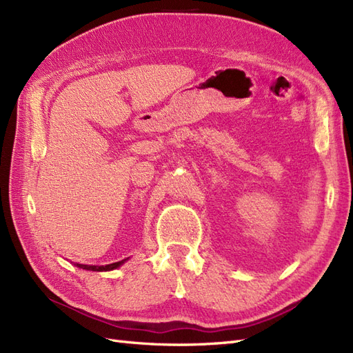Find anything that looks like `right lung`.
Masks as SVG:
<instances>
[{
  "label": "right lung",
  "instance_id": "obj_1",
  "mask_svg": "<svg viewBox=\"0 0 353 353\" xmlns=\"http://www.w3.org/2000/svg\"><path fill=\"white\" fill-rule=\"evenodd\" d=\"M126 259H123V261H119V262H114V263H110V265H105V266H95V265H81V263H77V266L78 268H82V270H88V271H112V270H116L117 266H121L123 262H125Z\"/></svg>",
  "mask_w": 353,
  "mask_h": 353
}]
</instances>
